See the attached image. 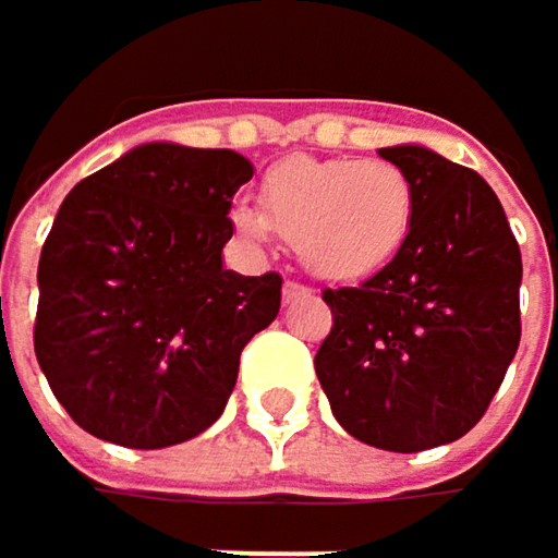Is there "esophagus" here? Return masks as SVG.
Segmentation results:
<instances>
[{"label": "esophagus", "instance_id": "34e87169", "mask_svg": "<svg viewBox=\"0 0 558 558\" xmlns=\"http://www.w3.org/2000/svg\"><path fill=\"white\" fill-rule=\"evenodd\" d=\"M310 296H313V290L306 283H296V280H287L283 283V303H303Z\"/></svg>", "mask_w": 558, "mask_h": 558}]
</instances>
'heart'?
Segmentation results:
<instances>
[{
  "label": "heart",
  "mask_w": 558,
  "mask_h": 558,
  "mask_svg": "<svg viewBox=\"0 0 558 558\" xmlns=\"http://www.w3.org/2000/svg\"><path fill=\"white\" fill-rule=\"evenodd\" d=\"M416 190L390 161L290 158L268 170L262 209L239 203L235 229L248 242L275 232L296 245L300 262L326 280H359L385 268L410 239Z\"/></svg>",
  "instance_id": "1"
}]
</instances>
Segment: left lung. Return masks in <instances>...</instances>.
<instances>
[{
	"instance_id": "obj_1",
	"label": "left lung",
	"mask_w": 558,
	"mask_h": 558,
	"mask_svg": "<svg viewBox=\"0 0 558 558\" xmlns=\"http://www.w3.org/2000/svg\"><path fill=\"white\" fill-rule=\"evenodd\" d=\"M416 190L410 239L359 287L323 290L332 329L313 365L336 420L388 452L456 442L520 345V245L475 170L420 145L378 151Z\"/></svg>"
}]
</instances>
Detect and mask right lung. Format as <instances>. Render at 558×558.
Instances as JSON below:
<instances>
[{"label":"right lung","instance_id":"add662e5","mask_svg":"<svg viewBox=\"0 0 558 558\" xmlns=\"http://www.w3.org/2000/svg\"><path fill=\"white\" fill-rule=\"evenodd\" d=\"M248 180L252 161L229 148L151 142L60 203L38 262L35 355L96 439L165 449L226 410L283 283L222 268L232 196Z\"/></svg>","mask_w":558,"mask_h":558}]
</instances>
